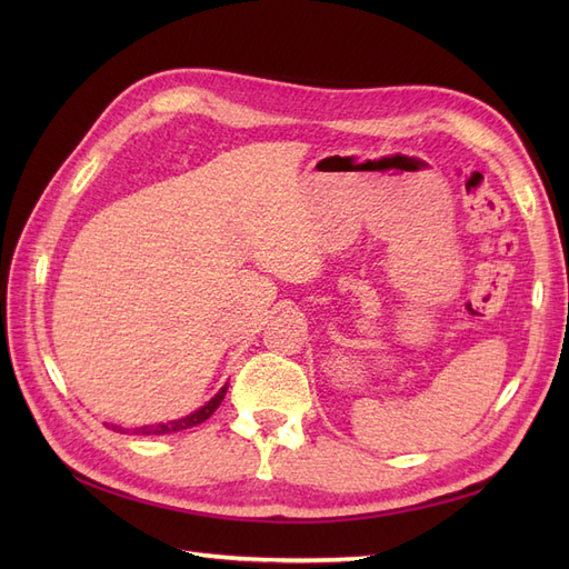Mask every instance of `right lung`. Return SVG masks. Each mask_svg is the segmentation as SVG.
<instances>
[{"label": "right lung", "instance_id": "obj_1", "mask_svg": "<svg viewBox=\"0 0 569 569\" xmlns=\"http://www.w3.org/2000/svg\"><path fill=\"white\" fill-rule=\"evenodd\" d=\"M226 391H228V385L222 387L213 399L206 403V406H201L199 410H194L192 416H187V418H180V420H173V422H159V425H144V427H134L132 429V435H173V432H182V429H189V427H197V425H201V422H206L209 420L213 412H216V408L222 403V399H226ZM113 429H118L120 432V427H113Z\"/></svg>", "mask_w": 569, "mask_h": 569}]
</instances>
